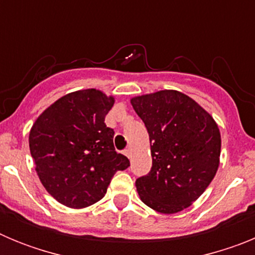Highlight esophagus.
Here are the masks:
<instances>
[{
	"label": "esophagus",
	"mask_w": 255,
	"mask_h": 255,
	"mask_svg": "<svg viewBox=\"0 0 255 255\" xmlns=\"http://www.w3.org/2000/svg\"><path fill=\"white\" fill-rule=\"evenodd\" d=\"M124 154H125L126 157H129V158H130V154H131V152H130V149H125V150H124Z\"/></svg>",
	"instance_id": "1"
}]
</instances>
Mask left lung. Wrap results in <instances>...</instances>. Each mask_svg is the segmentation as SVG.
<instances>
[{
  "label": "left lung",
  "instance_id": "8db88e82",
  "mask_svg": "<svg viewBox=\"0 0 255 255\" xmlns=\"http://www.w3.org/2000/svg\"><path fill=\"white\" fill-rule=\"evenodd\" d=\"M150 140L152 168L135 185L141 202L177 213L203 194L217 172L221 134L213 117L190 97L159 91L131 98Z\"/></svg>",
  "mask_w": 255,
  "mask_h": 255
}]
</instances>
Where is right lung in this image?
Here are the masks:
<instances>
[{
	"mask_svg": "<svg viewBox=\"0 0 255 255\" xmlns=\"http://www.w3.org/2000/svg\"><path fill=\"white\" fill-rule=\"evenodd\" d=\"M114 97L84 89L61 97L42 112L29 132L35 171L46 190L70 208H85L105 197L116 171L130 166L114 147L105 117Z\"/></svg>",
	"mask_w": 255,
	"mask_h": 255,
	"instance_id": "add662e5",
	"label": "right lung"
}]
</instances>
